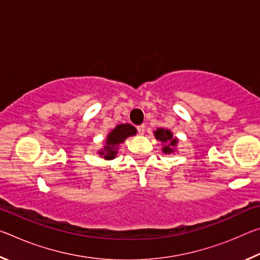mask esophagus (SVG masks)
Here are the masks:
<instances>
[{
	"label": "esophagus",
	"mask_w": 260,
	"mask_h": 260,
	"mask_svg": "<svg viewBox=\"0 0 260 260\" xmlns=\"http://www.w3.org/2000/svg\"><path fill=\"white\" fill-rule=\"evenodd\" d=\"M138 131H139V133H140L141 135H143V134H144V131H146V126H144V125L138 126Z\"/></svg>",
	"instance_id": "34e87169"
}]
</instances>
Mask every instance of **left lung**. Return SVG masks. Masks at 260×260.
<instances>
[{
	"mask_svg": "<svg viewBox=\"0 0 260 260\" xmlns=\"http://www.w3.org/2000/svg\"><path fill=\"white\" fill-rule=\"evenodd\" d=\"M153 136H155L156 140L161 142L162 144L161 151L166 153V155H171V153L178 152L177 146H178L179 140L178 138L173 136V133L170 129L157 128L155 132H153Z\"/></svg>",
	"mask_w": 260,
	"mask_h": 260,
	"instance_id": "obj_1",
	"label": "left lung"
}]
</instances>
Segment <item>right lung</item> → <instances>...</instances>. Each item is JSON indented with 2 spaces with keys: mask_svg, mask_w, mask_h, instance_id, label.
I'll list each match as a JSON object with an SVG mask.
<instances>
[{
  "mask_svg": "<svg viewBox=\"0 0 260 260\" xmlns=\"http://www.w3.org/2000/svg\"><path fill=\"white\" fill-rule=\"evenodd\" d=\"M136 128L131 124H120L117 125L110 132L105 138L104 147L98 151L99 155L105 160L113 159L117 156L119 146L125 142V140L129 136H134L136 134Z\"/></svg>",
  "mask_w": 260,
  "mask_h": 260,
  "instance_id": "1",
  "label": "right lung"
}]
</instances>
